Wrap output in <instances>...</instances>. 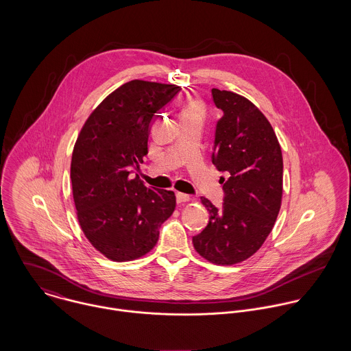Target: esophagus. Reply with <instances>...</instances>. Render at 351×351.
Listing matches in <instances>:
<instances>
[{"instance_id": "obj_1", "label": "esophagus", "mask_w": 351, "mask_h": 351, "mask_svg": "<svg viewBox=\"0 0 351 351\" xmlns=\"http://www.w3.org/2000/svg\"><path fill=\"white\" fill-rule=\"evenodd\" d=\"M176 197H177V202H178V204H184V202H189V201L193 200L191 196L184 195V193H177Z\"/></svg>"}]
</instances>
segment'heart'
Masks as SVG:
<instances>
[{
    "label": "heart",
    "mask_w": 351,
    "mask_h": 351,
    "mask_svg": "<svg viewBox=\"0 0 351 351\" xmlns=\"http://www.w3.org/2000/svg\"><path fill=\"white\" fill-rule=\"evenodd\" d=\"M201 112H202V108H201L200 104L196 101H191L185 105L182 114H199L201 116Z\"/></svg>",
    "instance_id": "heart-1"
}]
</instances>
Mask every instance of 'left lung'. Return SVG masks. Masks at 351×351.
Masks as SVG:
<instances>
[{
	"label": "left lung",
	"instance_id": "obj_1",
	"mask_svg": "<svg viewBox=\"0 0 351 351\" xmlns=\"http://www.w3.org/2000/svg\"><path fill=\"white\" fill-rule=\"evenodd\" d=\"M223 110L216 124L212 162L219 171L224 202L219 209L201 197L209 223L193 246L216 265H235L261 249L271 232L282 200V152L265 114L246 97L212 89Z\"/></svg>",
	"mask_w": 351,
	"mask_h": 351
}]
</instances>
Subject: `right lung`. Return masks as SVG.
Returning a JSON list of instances; mask_svg holds the SVG:
<instances>
[{"label":"right lung","instance_id":"1","mask_svg":"<svg viewBox=\"0 0 351 351\" xmlns=\"http://www.w3.org/2000/svg\"><path fill=\"white\" fill-rule=\"evenodd\" d=\"M180 90L177 85L130 81L102 100L77 138L70 169L77 217L88 241L108 259L146 255L176 209L174 192L147 188L130 174L149 152L154 113Z\"/></svg>","mask_w":351,"mask_h":351}]
</instances>
